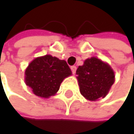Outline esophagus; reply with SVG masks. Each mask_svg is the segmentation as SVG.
I'll list each match as a JSON object with an SVG mask.
<instances>
[{
    "label": "esophagus",
    "instance_id": "34e87169",
    "mask_svg": "<svg viewBox=\"0 0 134 134\" xmlns=\"http://www.w3.org/2000/svg\"><path fill=\"white\" fill-rule=\"evenodd\" d=\"M71 70L72 73H73V74H75V71H76V66H71Z\"/></svg>",
    "mask_w": 134,
    "mask_h": 134
}]
</instances>
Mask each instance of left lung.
<instances>
[{
	"instance_id": "obj_1",
	"label": "left lung",
	"mask_w": 134,
	"mask_h": 134,
	"mask_svg": "<svg viewBox=\"0 0 134 134\" xmlns=\"http://www.w3.org/2000/svg\"><path fill=\"white\" fill-rule=\"evenodd\" d=\"M76 75L80 93L91 101L105 97L115 81L111 66L96 57L87 59L79 66Z\"/></svg>"
}]
</instances>
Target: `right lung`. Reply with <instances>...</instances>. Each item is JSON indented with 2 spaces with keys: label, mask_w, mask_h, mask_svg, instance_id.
I'll return each mask as SVG.
<instances>
[{
  "label": "right lung",
  "mask_w": 134,
  "mask_h": 134,
  "mask_svg": "<svg viewBox=\"0 0 134 134\" xmlns=\"http://www.w3.org/2000/svg\"><path fill=\"white\" fill-rule=\"evenodd\" d=\"M71 75L65 60L47 54L34 59L25 71V84L34 95L49 98L55 95L63 80Z\"/></svg>",
  "instance_id": "right-lung-1"
}]
</instances>
